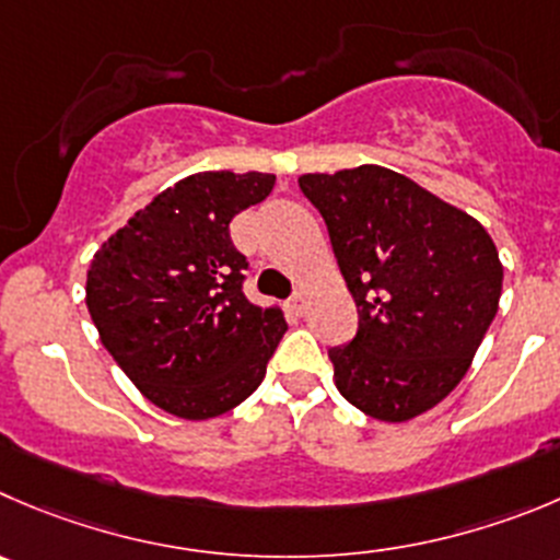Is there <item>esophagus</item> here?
<instances>
[{
	"instance_id": "34e87169",
	"label": "esophagus",
	"mask_w": 560,
	"mask_h": 560,
	"mask_svg": "<svg viewBox=\"0 0 560 560\" xmlns=\"http://www.w3.org/2000/svg\"><path fill=\"white\" fill-rule=\"evenodd\" d=\"M285 311L294 313V316H305V311H307V296H305V291H296V294L291 296L289 302H285Z\"/></svg>"
}]
</instances>
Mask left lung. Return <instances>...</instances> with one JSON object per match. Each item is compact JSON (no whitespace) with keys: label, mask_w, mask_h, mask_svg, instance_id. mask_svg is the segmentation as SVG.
<instances>
[{"label":"left lung","mask_w":560,"mask_h":560,"mask_svg":"<svg viewBox=\"0 0 560 560\" xmlns=\"http://www.w3.org/2000/svg\"><path fill=\"white\" fill-rule=\"evenodd\" d=\"M360 327L329 349L360 412L404 423L443 401L498 313L503 264L478 220L380 164L307 173Z\"/></svg>","instance_id":"obj_1"}]
</instances>
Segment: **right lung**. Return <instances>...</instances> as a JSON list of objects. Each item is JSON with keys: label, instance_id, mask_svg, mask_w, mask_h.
<instances>
[{"label": "right lung", "instance_id": "1", "mask_svg": "<svg viewBox=\"0 0 560 560\" xmlns=\"http://www.w3.org/2000/svg\"><path fill=\"white\" fill-rule=\"evenodd\" d=\"M271 173H195L156 195L88 269V311L101 343L164 412L209 420L264 382L285 335L280 307L244 296L247 258L231 220L260 203Z\"/></svg>", "mask_w": 560, "mask_h": 560}]
</instances>
